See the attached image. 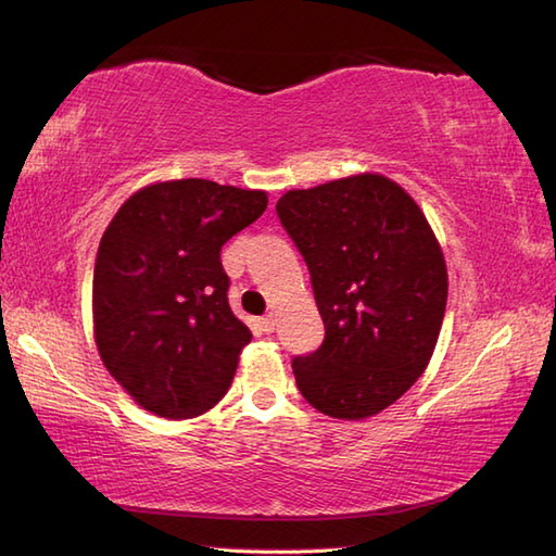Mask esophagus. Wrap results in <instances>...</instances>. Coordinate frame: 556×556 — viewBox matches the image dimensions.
Wrapping results in <instances>:
<instances>
[{"label": "esophagus", "instance_id": "obj_1", "mask_svg": "<svg viewBox=\"0 0 556 556\" xmlns=\"http://www.w3.org/2000/svg\"><path fill=\"white\" fill-rule=\"evenodd\" d=\"M275 325H277V317L271 315V313H269V315H265L263 320H260V327H263V332H267V334H269V332H275Z\"/></svg>", "mask_w": 556, "mask_h": 556}]
</instances>
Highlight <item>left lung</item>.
Returning a JSON list of instances; mask_svg holds the SVG:
<instances>
[{
    "label": "left lung",
    "instance_id": "left-lung-1",
    "mask_svg": "<svg viewBox=\"0 0 556 556\" xmlns=\"http://www.w3.org/2000/svg\"><path fill=\"white\" fill-rule=\"evenodd\" d=\"M277 215L311 271L325 339L291 363L303 399L363 420L428 368L446 308V265L404 188L358 174L279 198Z\"/></svg>",
    "mask_w": 556,
    "mask_h": 556
}]
</instances>
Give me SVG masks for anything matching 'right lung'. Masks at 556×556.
Segmentation results:
<instances>
[{"mask_svg": "<svg viewBox=\"0 0 556 556\" xmlns=\"http://www.w3.org/2000/svg\"><path fill=\"white\" fill-rule=\"evenodd\" d=\"M265 207L263 191L179 179L140 188L110 222L92 323L104 368L138 406L184 420L227 394L253 334L229 308L219 253Z\"/></svg>", "mask_w": 556, "mask_h": 556, "instance_id": "1", "label": "right lung"}]
</instances>
